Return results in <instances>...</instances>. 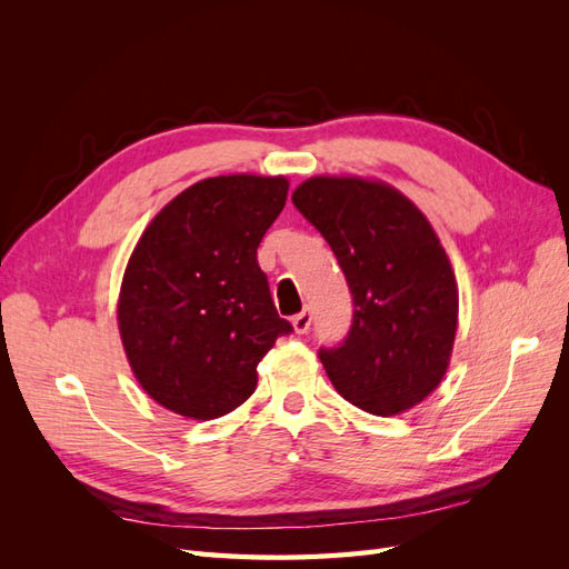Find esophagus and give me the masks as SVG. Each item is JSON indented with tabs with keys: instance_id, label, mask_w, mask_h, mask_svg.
I'll use <instances>...</instances> for the list:
<instances>
[{
	"instance_id": "1",
	"label": "esophagus",
	"mask_w": 569,
	"mask_h": 569,
	"mask_svg": "<svg viewBox=\"0 0 569 569\" xmlns=\"http://www.w3.org/2000/svg\"><path fill=\"white\" fill-rule=\"evenodd\" d=\"M311 320H313V316H311V311H303L301 313H297L295 318H291V325H295V332L297 335H306L308 330H311Z\"/></svg>"
}]
</instances>
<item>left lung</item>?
I'll return each instance as SVG.
<instances>
[{
	"label": "left lung",
	"mask_w": 569,
	"mask_h": 569,
	"mask_svg": "<svg viewBox=\"0 0 569 569\" xmlns=\"http://www.w3.org/2000/svg\"><path fill=\"white\" fill-rule=\"evenodd\" d=\"M291 201L335 251L353 297L351 330L318 356L335 389L372 416H399L443 380L458 284L437 232L399 189L311 178Z\"/></svg>",
	"instance_id": "left-lung-1"
}]
</instances>
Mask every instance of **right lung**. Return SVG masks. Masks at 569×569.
<instances>
[{"label": "right lung", "mask_w": 569, "mask_h": 569, "mask_svg": "<svg viewBox=\"0 0 569 569\" xmlns=\"http://www.w3.org/2000/svg\"><path fill=\"white\" fill-rule=\"evenodd\" d=\"M287 189L282 176L201 180L163 206L130 256L120 339L137 382L182 418L242 406L261 358L291 332L256 258Z\"/></svg>", "instance_id": "obj_1"}]
</instances>
